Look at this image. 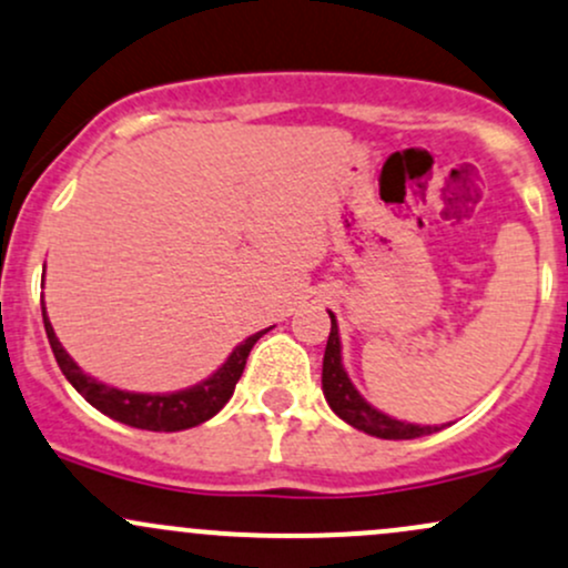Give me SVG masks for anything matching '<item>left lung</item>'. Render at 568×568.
I'll return each instance as SVG.
<instances>
[{
	"instance_id": "left-lung-1",
	"label": "left lung",
	"mask_w": 568,
	"mask_h": 568,
	"mask_svg": "<svg viewBox=\"0 0 568 568\" xmlns=\"http://www.w3.org/2000/svg\"><path fill=\"white\" fill-rule=\"evenodd\" d=\"M332 317V334L326 342V355H323V394H326L328 407L345 423H351L358 432L379 436V439H417L439 432V426H415V423L396 420L379 409L372 407L358 390L353 388L351 377H347L345 366H342V347H339V328H336L334 315Z\"/></svg>"
}]
</instances>
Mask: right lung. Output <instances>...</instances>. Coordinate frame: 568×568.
Segmentation results:
<instances>
[{
  "instance_id": "obj_1",
  "label": "right lung",
  "mask_w": 568,
  "mask_h": 568,
  "mask_svg": "<svg viewBox=\"0 0 568 568\" xmlns=\"http://www.w3.org/2000/svg\"><path fill=\"white\" fill-rule=\"evenodd\" d=\"M42 321H45V334L51 342V351L55 355V364L64 372V377L70 379L72 388L78 390L91 407H97L99 413H104L112 420L126 423V426L145 428V432H183V428H193L199 423L210 420L223 409V404L229 402L236 388V379L242 377L245 369V361L251 355L255 342L264 336V332L247 336L242 345L234 347V353L229 355L226 364L215 372L213 377L202 379L199 385L185 390H174V394H132V390H118L110 385L99 383L85 375L78 364L70 358V353L61 347V342L55 339L51 321L45 315V304H42Z\"/></svg>"
}]
</instances>
